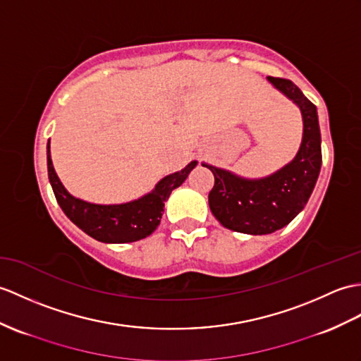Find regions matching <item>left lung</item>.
<instances>
[{
    "label": "left lung",
    "mask_w": 361,
    "mask_h": 361,
    "mask_svg": "<svg viewBox=\"0 0 361 361\" xmlns=\"http://www.w3.org/2000/svg\"><path fill=\"white\" fill-rule=\"evenodd\" d=\"M267 81L297 104L303 118V138L294 160L263 178H245L231 171L201 163L214 173L209 207L224 228L264 235L289 224L303 211L322 167V135L317 107L294 82L267 77Z\"/></svg>",
    "instance_id": "left-lung-1"
}]
</instances>
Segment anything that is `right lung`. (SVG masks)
I'll use <instances>...</instances> for the list:
<instances>
[{"instance_id": "right-lung-1", "label": "right lung", "mask_w": 361, "mask_h": 361, "mask_svg": "<svg viewBox=\"0 0 361 361\" xmlns=\"http://www.w3.org/2000/svg\"><path fill=\"white\" fill-rule=\"evenodd\" d=\"M197 161L184 169L166 175L149 194L121 204H97L73 197L58 178L50 158V140L47 142V173L58 204L75 226L89 237L102 243H132L149 237L161 221L164 203L173 189L188 178Z\"/></svg>"}]
</instances>
